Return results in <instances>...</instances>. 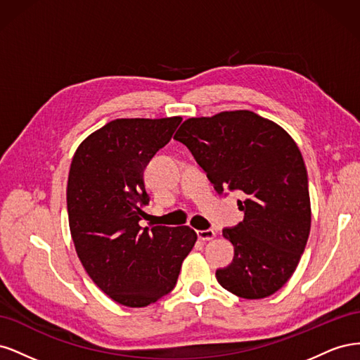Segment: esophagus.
Here are the masks:
<instances>
[{
  "mask_svg": "<svg viewBox=\"0 0 360 360\" xmlns=\"http://www.w3.org/2000/svg\"><path fill=\"white\" fill-rule=\"evenodd\" d=\"M197 234L201 240H212V238H214V236H216V231L214 230H200V231H197Z\"/></svg>",
  "mask_w": 360,
  "mask_h": 360,
  "instance_id": "obj_1",
  "label": "esophagus"
}]
</instances>
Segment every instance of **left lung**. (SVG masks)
Masks as SVG:
<instances>
[{
  "mask_svg": "<svg viewBox=\"0 0 360 360\" xmlns=\"http://www.w3.org/2000/svg\"><path fill=\"white\" fill-rule=\"evenodd\" d=\"M174 139L186 146L216 192H240L242 222L224 228L234 246L219 284L243 299H263L291 278L308 242L311 201L299 147L284 129L252 111L189 118Z\"/></svg>",
  "mask_w": 360,
  "mask_h": 360,
  "instance_id": "left-lung-1",
  "label": "left lung"
}]
</instances>
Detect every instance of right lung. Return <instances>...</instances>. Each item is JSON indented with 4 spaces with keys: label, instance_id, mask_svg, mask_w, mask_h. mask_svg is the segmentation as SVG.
<instances>
[{
    "label": "right lung",
    "instance_id": "obj_1",
    "mask_svg": "<svg viewBox=\"0 0 360 360\" xmlns=\"http://www.w3.org/2000/svg\"><path fill=\"white\" fill-rule=\"evenodd\" d=\"M181 117L118 118L76 150L68 181L73 243L86 274L106 296L143 308L177 284L197 233L189 226L143 228L150 202L144 169Z\"/></svg>",
    "mask_w": 360,
    "mask_h": 360
}]
</instances>
